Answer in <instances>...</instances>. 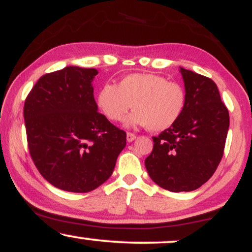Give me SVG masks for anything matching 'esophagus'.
Masks as SVG:
<instances>
[{
  "instance_id": "obj_1",
  "label": "esophagus",
  "mask_w": 252,
  "mask_h": 252,
  "mask_svg": "<svg viewBox=\"0 0 252 252\" xmlns=\"http://www.w3.org/2000/svg\"><path fill=\"white\" fill-rule=\"evenodd\" d=\"M136 138V135L132 134V132H126V141L128 142H132Z\"/></svg>"
}]
</instances>
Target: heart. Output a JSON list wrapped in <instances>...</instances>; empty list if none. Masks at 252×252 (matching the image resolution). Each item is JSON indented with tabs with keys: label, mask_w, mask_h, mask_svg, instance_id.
I'll use <instances>...</instances> for the list:
<instances>
[{
	"label": "heart",
	"mask_w": 252,
	"mask_h": 252,
	"mask_svg": "<svg viewBox=\"0 0 252 252\" xmlns=\"http://www.w3.org/2000/svg\"><path fill=\"white\" fill-rule=\"evenodd\" d=\"M98 109L112 122L122 121L130 108L135 109L126 126H148L163 131L180 120L187 104V94L179 83L168 82L154 73H131L116 85L104 84L96 96Z\"/></svg>",
	"instance_id": "b5f03b06"
}]
</instances>
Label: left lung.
<instances>
[{
	"label": "left lung",
	"instance_id": "left-lung-1",
	"mask_svg": "<svg viewBox=\"0 0 252 252\" xmlns=\"http://www.w3.org/2000/svg\"><path fill=\"white\" fill-rule=\"evenodd\" d=\"M187 104L180 120L153 137L146 158L152 180L170 192H190L204 185L220 162L230 117L216 83L180 67Z\"/></svg>",
	"mask_w": 252,
	"mask_h": 252
}]
</instances>
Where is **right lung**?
I'll use <instances>...</instances> for the list:
<instances>
[{"label":"right lung","instance_id":"right-lung-1","mask_svg":"<svg viewBox=\"0 0 252 252\" xmlns=\"http://www.w3.org/2000/svg\"><path fill=\"white\" fill-rule=\"evenodd\" d=\"M96 68L66 66L37 80L26 98L30 154L57 189L86 193L114 172L126 134L98 112L92 82Z\"/></svg>","mask_w":252,"mask_h":252}]
</instances>
